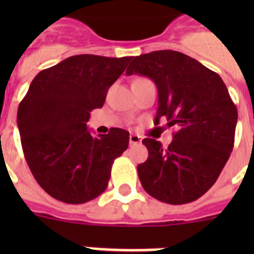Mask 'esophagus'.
Wrapping results in <instances>:
<instances>
[{
    "label": "esophagus",
    "instance_id": "esophagus-1",
    "mask_svg": "<svg viewBox=\"0 0 254 254\" xmlns=\"http://www.w3.org/2000/svg\"><path fill=\"white\" fill-rule=\"evenodd\" d=\"M140 142H141V137L138 136V134L132 133L131 136H129V143H131V145H136V143H140Z\"/></svg>",
    "mask_w": 254,
    "mask_h": 254
}]
</instances>
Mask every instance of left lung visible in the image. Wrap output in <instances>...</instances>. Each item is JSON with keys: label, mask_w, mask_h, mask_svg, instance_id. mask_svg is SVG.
Here are the masks:
<instances>
[{"label": "left lung", "mask_w": 254, "mask_h": 254, "mask_svg": "<svg viewBox=\"0 0 254 254\" xmlns=\"http://www.w3.org/2000/svg\"><path fill=\"white\" fill-rule=\"evenodd\" d=\"M126 73L156 84L155 125L164 118L176 129L168 147L142 140L149 151L137 167L143 190L170 205L196 201L214 186L234 146L238 111L225 84L194 58L169 49L134 57Z\"/></svg>", "instance_id": "obj_1"}]
</instances>
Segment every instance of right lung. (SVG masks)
I'll list each match as a JSON object with an SVG mask.
<instances>
[{
    "label": "right lung",
    "mask_w": 254,
    "mask_h": 254,
    "mask_svg": "<svg viewBox=\"0 0 254 254\" xmlns=\"http://www.w3.org/2000/svg\"><path fill=\"white\" fill-rule=\"evenodd\" d=\"M131 57H68L40 71L17 109L24 156L38 185L64 203H85L108 187L114 159L128 147L129 132L91 136L86 122Z\"/></svg>",
    "instance_id": "obj_1"
}]
</instances>
